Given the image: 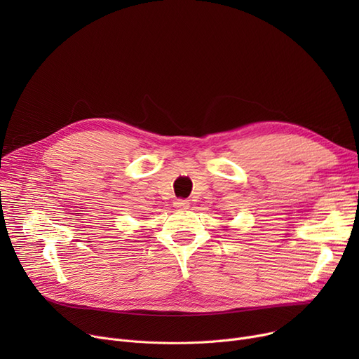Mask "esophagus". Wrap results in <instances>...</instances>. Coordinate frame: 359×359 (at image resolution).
Segmentation results:
<instances>
[{
  "instance_id": "34e87169",
  "label": "esophagus",
  "mask_w": 359,
  "mask_h": 359,
  "mask_svg": "<svg viewBox=\"0 0 359 359\" xmlns=\"http://www.w3.org/2000/svg\"><path fill=\"white\" fill-rule=\"evenodd\" d=\"M175 208H177V210H187L189 208V201H186V199H177V201H175Z\"/></svg>"
}]
</instances>
